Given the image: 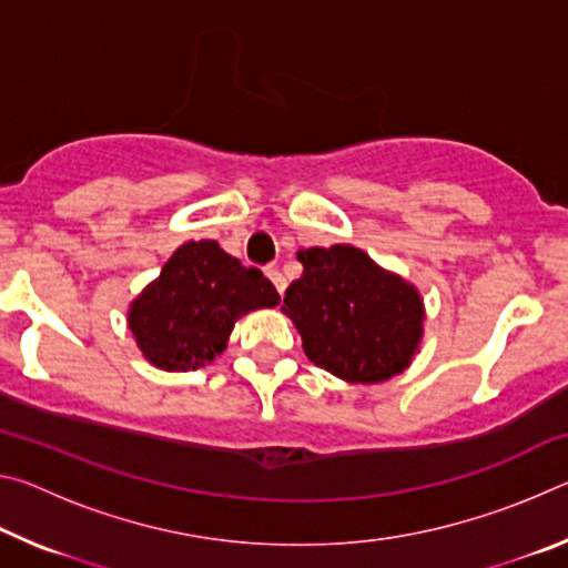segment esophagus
Returning <instances> with one entry per match:
<instances>
[{
	"label": "esophagus",
	"mask_w": 568,
	"mask_h": 568,
	"mask_svg": "<svg viewBox=\"0 0 568 568\" xmlns=\"http://www.w3.org/2000/svg\"><path fill=\"white\" fill-rule=\"evenodd\" d=\"M265 275H267V277H271V281H273V285H275V291L283 295V293H285V287H287V283H285V277H283V273H281V271H277V267H273V265H271V267H267V271H265Z\"/></svg>",
	"instance_id": "obj_1"
}]
</instances>
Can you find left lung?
I'll return each mask as SVG.
<instances>
[{
  "mask_svg": "<svg viewBox=\"0 0 568 568\" xmlns=\"http://www.w3.org/2000/svg\"><path fill=\"white\" fill-rule=\"evenodd\" d=\"M303 275L285 291L283 311L301 331L307 361L351 383H381L418 351L423 303L416 287L358 247H307Z\"/></svg>",
  "mask_w": 568,
  "mask_h": 568,
  "instance_id": "1",
  "label": "left lung"
}]
</instances>
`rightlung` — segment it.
Instances as JSON below:
<instances>
[{"mask_svg": "<svg viewBox=\"0 0 568 568\" xmlns=\"http://www.w3.org/2000/svg\"><path fill=\"white\" fill-rule=\"evenodd\" d=\"M281 303L257 267L240 265L215 240L185 243L130 307V331L150 363L195 371L225 351L235 321Z\"/></svg>", "mask_w": 568, "mask_h": 568, "instance_id": "1", "label": "right lung"}]
</instances>
